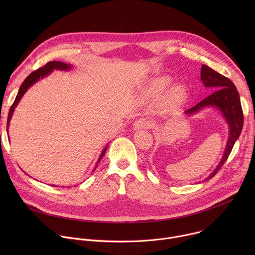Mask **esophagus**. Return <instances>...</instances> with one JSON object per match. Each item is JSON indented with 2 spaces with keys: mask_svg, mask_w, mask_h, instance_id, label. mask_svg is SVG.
Segmentation results:
<instances>
[{
  "mask_svg": "<svg viewBox=\"0 0 255 255\" xmlns=\"http://www.w3.org/2000/svg\"><path fill=\"white\" fill-rule=\"evenodd\" d=\"M151 126L150 121H148L146 118H140L136 120L133 124L134 129H143V128H149Z\"/></svg>",
  "mask_w": 255,
  "mask_h": 255,
  "instance_id": "1",
  "label": "esophagus"
}]
</instances>
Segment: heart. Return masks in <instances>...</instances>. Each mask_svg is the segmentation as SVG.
Returning <instances> with one entry per match:
<instances>
[{
	"label": "heart",
	"mask_w": 255,
	"mask_h": 255,
	"mask_svg": "<svg viewBox=\"0 0 255 255\" xmlns=\"http://www.w3.org/2000/svg\"><path fill=\"white\" fill-rule=\"evenodd\" d=\"M172 80L167 76H158L150 79L143 89V95L147 99H159L162 94L171 85ZM188 99V92L183 86H174L164 96V105L166 108L173 109L183 105Z\"/></svg>",
	"instance_id": "b5f03b06"
}]
</instances>
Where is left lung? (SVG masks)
<instances>
[{
	"instance_id": "8db88e82",
	"label": "left lung",
	"mask_w": 255,
	"mask_h": 255,
	"mask_svg": "<svg viewBox=\"0 0 255 255\" xmlns=\"http://www.w3.org/2000/svg\"><path fill=\"white\" fill-rule=\"evenodd\" d=\"M201 81L206 88H212L216 91L201 101L199 104H197L195 107L187 110L185 114L192 115L206 107H215L219 109L229 125V139L227 141L225 152L219 164L206 178L209 180L223 166L224 162L227 160L229 154L231 153L236 140L240 136L243 127V112L238 91L228 78L215 71L208 65L203 64L201 68Z\"/></svg>"
}]
</instances>
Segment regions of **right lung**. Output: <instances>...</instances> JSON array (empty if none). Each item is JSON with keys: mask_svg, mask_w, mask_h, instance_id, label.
<instances>
[{"mask_svg": "<svg viewBox=\"0 0 255 255\" xmlns=\"http://www.w3.org/2000/svg\"><path fill=\"white\" fill-rule=\"evenodd\" d=\"M71 67H72L71 64H67V63H64V62H61V61H49V62H47L44 66H42V67H40V68H38V69L34 70L33 72H31V74L25 79V81L23 82V84L21 85V87H20V89H19V91H18L17 97H16V99H15L13 105H12L11 108H10L9 115H8V121H7V126H9V124H10L11 118H12L13 113H14V111H15V108H16L17 105L19 104L21 98L24 96V94L27 92V90H28L32 85H34L36 82H38V80H40V79L46 77L47 75H49L51 71H53V69L68 70V69H70ZM107 147H108V146H106V147L103 149V151H102V153H101V155H100V157H99V159H98V161H97V164H96L94 170L97 168L98 164L100 163L101 159L103 158L104 154L106 153Z\"/></svg>", "mask_w": 255, "mask_h": 255, "instance_id": "obj_1", "label": "right lung"}]
</instances>
